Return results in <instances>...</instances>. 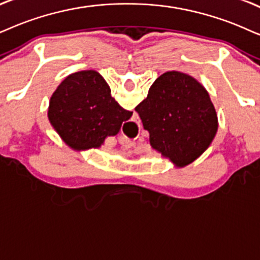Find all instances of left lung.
Listing matches in <instances>:
<instances>
[{
    "label": "left lung",
    "instance_id": "obj_1",
    "mask_svg": "<svg viewBox=\"0 0 260 260\" xmlns=\"http://www.w3.org/2000/svg\"><path fill=\"white\" fill-rule=\"evenodd\" d=\"M136 111L150 133L151 146L179 167L198 158L217 132V114L208 91L180 72L160 75Z\"/></svg>",
    "mask_w": 260,
    "mask_h": 260
}]
</instances>
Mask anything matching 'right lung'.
Listing matches in <instances>:
<instances>
[{"instance_id":"1","label":"right lung","mask_w":260,"mask_h":260,"mask_svg":"<svg viewBox=\"0 0 260 260\" xmlns=\"http://www.w3.org/2000/svg\"><path fill=\"white\" fill-rule=\"evenodd\" d=\"M110 92L94 71L77 72L62 81L50 100L49 120L68 145L100 147L131 119L132 111L123 109Z\"/></svg>"}]
</instances>
